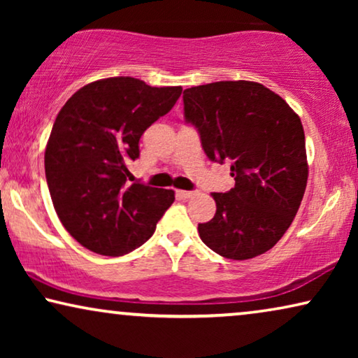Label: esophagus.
Wrapping results in <instances>:
<instances>
[{"instance_id":"1","label":"esophagus","mask_w":358,"mask_h":358,"mask_svg":"<svg viewBox=\"0 0 358 358\" xmlns=\"http://www.w3.org/2000/svg\"><path fill=\"white\" fill-rule=\"evenodd\" d=\"M178 195L180 199H192L195 192L194 190H178Z\"/></svg>"}]
</instances>
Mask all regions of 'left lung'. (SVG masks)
<instances>
[{
	"label": "left lung",
	"mask_w": 358,
	"mask_h": 358,
	"mask_svg": "<svg viewBox=\"0 0 358 358\" xmlns=\"http://www.w3.org/2000/svg\"><path fill=\"white\" fill-rule=\"evenodd\" d=\"M184 117L205 155L231 161L234 187L213 192L217 213L199 224L220 256L252 259L278 243L300 208L308 180L305 131L280 96L254 81H218L184 91Z\"/></svg>",
	"instance_id": "8db88e82"
}]
</instances>
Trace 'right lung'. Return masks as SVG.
<instances>
[{
  "instance_id": "add662e5",
  "label": "right lung",
  "mask_w": 358,
  "mask_h": 358,
  "mask_svg": "<svg viewBox=\"0 0 358 358\" xmlns=\"http://www.w3.org/2000/svg\"><path fill=\"white\" fill-rule=\"evenodd\" d=\"M182 87H151L131 76L78 90L58 112L45 148L55 212L81 246L124 256L148 241L174 190L130 184L143 131L168 114Z\"/></svg>"
}]
</instances>
